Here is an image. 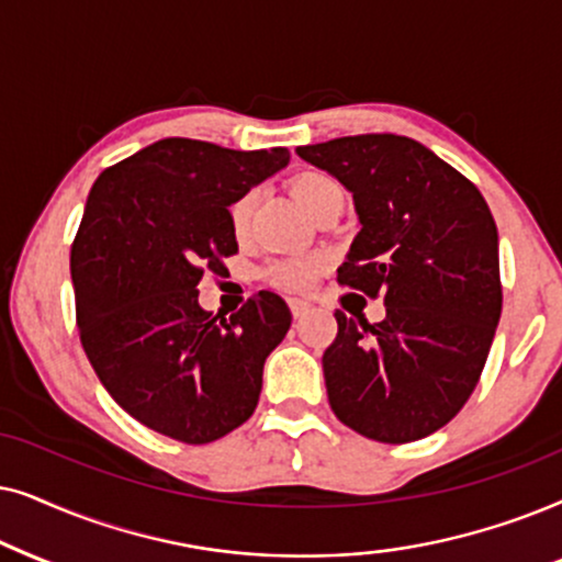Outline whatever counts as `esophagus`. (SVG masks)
<instances>
[{
  "instance_id": "obj_1",
  "label": "esophagus",
  "mask_w": 562,
  "mask_h": 562,
  "mask_svg": "<svg viewBox=\"0 0 562 562\" xmlns=\"http://www.w3.org/2000/svg\"><path fill=\"white\" fill-rule=\"evenodd\" d=\"M288 305H290V311H293V316H295V318H303L305 313L311 311V303H308V301H303V297H290Z\"/></svg>"
}]
</instances>
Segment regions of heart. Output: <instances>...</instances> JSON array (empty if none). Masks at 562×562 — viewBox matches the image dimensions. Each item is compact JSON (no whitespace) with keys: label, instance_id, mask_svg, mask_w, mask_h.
<instances>
[{"label":"heart","instance_id":"1","mask_svg":"<svg viewBox=\"0 0 562 562\" xmlns=\"http://www.w3.org/2000/svg\"><path fill=\"white\" fill-rule=\"evenodd\" d=\"M293 192L305 211L311 215L318 211L321 205H326L328 200L344 198L341 184L334 177L324 175V171H303L301 177L293 182ZM254 205H257V190H246L244 194L231 203L228 207V221L231 231L238 238L249 234ZM326 265V257L321 254H285V257H277L265 267V277L272 285L282 290H305L313 285L321 269Z\"/></svg>","mask_w":562,"mask_h":562}]
</instances>
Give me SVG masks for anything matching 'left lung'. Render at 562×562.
Instances as JSON below:
<instances>
[{"label":"left lung","instance_id":"obj_1","mask_svg":"<svg viewBox=\"0 0 562 562\" xmlns=\"http://www.w3.org/2000/svg\"><path fill=\"white\" fill-rule=\"evenodd\" d=\"M339 179L362 223L339 285L383 297L380 324L336 311L324 351L331 411L385 445L429 437L475 391L501 318L498 231L477 187L393 133L297 146Z\"/></svg>","mask_w":562,"mask_h":562}]
</instances>
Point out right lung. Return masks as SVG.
<instances>
[{
    "label": "right lung",
    "instance_id": "right-lung-1",
    "mask_svg": "<svg viewBox=\"0 0 562 562\" xmlns=\"http://www.w3.org/2000/svg\"><path fill=\"white\" fill-rule=\"evenodd\" d=\"M288 161V148L164 138L89 192L71 244L81 347L117 406L164 437L215 442L257 408L265 359L293 321L288 303L259 290L218 321L200 308L198 282L238 251L231 203Z\"/></svg>",
    "mask_w": 562,
    "mask_h": 562
}]
</instances>
